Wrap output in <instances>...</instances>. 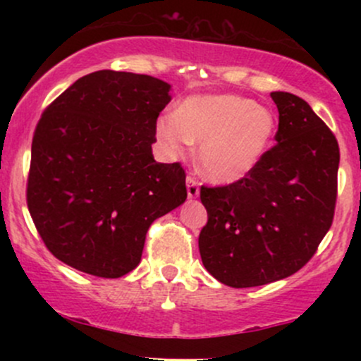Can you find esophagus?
Returning <instances> with one entry per match:
<instances>
[{
    "label": "esophagus",
    "mask_w": 361,
    "mask_h": 361,
    "mask_svg": "<svg viewBox=\"0 0 361 361\" xmlns=\"http://www.w3.org/2000/svg\"><path fill=\"white\" fill-rule=\"evenodd\" d=\"M186 192H188L190 198L198 197V193H200V181L195 176L186 178Z\"/></svg>",
    "instance_id": "esophagus-1"
}]
</instances>
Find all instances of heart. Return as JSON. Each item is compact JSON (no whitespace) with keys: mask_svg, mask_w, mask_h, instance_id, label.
<instances>
[{"mask_svg":"<svg viewBox=\"0 0 361 361\" xmlns=\"http://www.w3.org/2000/svg\"><path fill=\"white\" fill-rule=\"evenodd\" d=\"M173 156L200 146V166L215 183H234L255 171L276 132L271 110L238 94H204L183 102L178 111L161 115L156 126Z\"/></svg>","mask_w":361,"mask_h":361,"instance_id":"heart-1","label":"heart"}]
</instances>
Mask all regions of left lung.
<instances>
[{
  "label": "left lung",
  "instance_id": "obj_1",
  "mask_svg": "<svg viewBox=\"0 0 361 361\" xmlns=\"http://www.w3.org/2000/svg\"><path fill=\"white\" fill-rule=\"evenodd\" d=\"M276 144L255 171L200 188L209 221L198 235L204 267L221 283L258 287L287 279L316 255L338 197L339 147L309 103L275 91Z\"/></svg>",
  "mask_w": 361,
  "mask_h": 361
}]
</instances>
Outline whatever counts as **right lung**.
Wrapping results in <instances>:
<instances>
[{"label":"right lung","mask_w":361,"mask_h":361,"mask_svg":"<svg viewBox=\"0 0 361 361\" xmlns=\"http://www.w3.org/2000/svg\"><path fill=\"white\" fill-rule=\"evenodd\" d=\"M168 82L103 69L44 110L32 140L27 205L62 263L118 279L140 263L151 224L186 200L180 163H156Z\"/></svg>","instance_id":"1"}]
</instances>
